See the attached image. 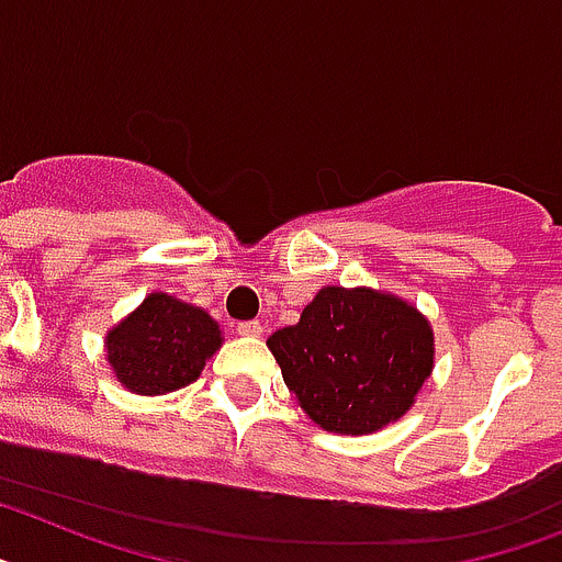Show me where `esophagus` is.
<instances>
[{"instance_id":"obj_1","label":"esophagus","mask_w":562,"mask_h":562,"mask_svg":"<svg viewBox=\"0 0 562 562\" xmlns=\"http://www.w3.org/2000/svg\"><path fill=\"white\" fill-rule=\"evenodd\" d=\"M238 333L240 336H261L263 333V324L261 322H240L238 324Z\"/></svg>"}]
</instances>
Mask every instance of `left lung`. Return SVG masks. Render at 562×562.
Wrapping results in <instances>:
<instances>
[{"label":"left lung","mask_w":562,"mask_h":562,"mask_svg":"<svg viewBox=\"0 0 562 562\" xmlns=\"http://www.w3.org/2000/svg\"><path fill=\"white\" fill-rule=\"evenodd\" d=\"M284 384L318 428L368 437L414 407L434 373V327L373 286H322L299 324L267 338Z\"/></svg>","instance_id":"obj_1"}]
</instances>
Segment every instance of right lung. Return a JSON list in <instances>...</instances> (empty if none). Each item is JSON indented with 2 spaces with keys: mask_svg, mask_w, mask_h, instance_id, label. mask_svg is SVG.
Wrapping results in <instances>:
<instances>
[{
  "mask_svg": "<svg viewBox=\"0 0 562 562\" xmlns=\"http://www.w3.org/2000/svg\"><path fill=\"white\" fill-rule=\"evenodd\" d=\"M221 345L215 318L169 292H148L105 333L111 373L137 396H166L192 384Z\"/></svg>",
  "mask_w": 562,
  "mask_h": 562,
  "instance_id": "obj_1",
  "label": "right lung"
}]
</instances>
